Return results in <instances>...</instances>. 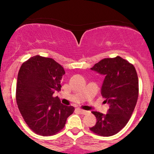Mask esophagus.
Masks as SVG:
<instances>
[{"mask_svg": "<svg viewBox=\"0 0 154 154\" xmlns=\"http://www.w3.org/2000/svg\"><path fill=\"white\" fill-rule=\"evenodd\" d=\"M77 111H78L80 113V114H85H85H88V112H89V111H85V110H82V109H77Z\"/></svg>", "mask_w": 154, "mask_h": 154, "instance_id": "esophagus-1", "label": "esophagus"}]
</instances>
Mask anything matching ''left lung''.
Wrapping results in <instances>:
<instances>
[{
    "mask_svg": "<svg viewBox=\"0 0 154 154\" xmlns=\"http://www.w3.org/2000/svg\"><path fill=\"white\" fill-rule=\"evenodd\" d=\"M91 69L105 76L101 95L109 104V109L106 114L92 111L97 122L90 130L100 136L114 135L128 124L137 103V72L133 64L120 56L100 60Z\"/></svg>",
    "mask_w": 154,
    "mask_h": 154,
    "instance_id": "8db88e82",
    "label": "left lung"
}]
</instances>
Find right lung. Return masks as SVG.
<instances>
[{
    "mask_svg": "<svg viewBox=\"0 0 154 154\" xmlns=\"http://www.w3.org/2000/svg\"><path fill=\"white\" fill-rule=\"evenodd\" d=\"M65 71L51 58L39 55L24 61L17 77L16 100L23 119L35 133L56 135L64 128L66 119L75 111L61 103L55 91H61Z\"/></svg>",
    "mask_w": 154,
    "mask_h": 154,
    "instance_id": "obj_1",
    "label": "right lung"
}]
</instances>
